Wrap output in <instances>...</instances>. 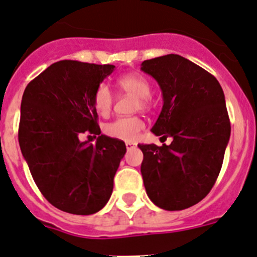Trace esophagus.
I'll return each instance as SVG.
<instances>
[{"label": "esophagus", "mask_w": 257, "mask_h": 257, "mask_svg": "<svg viewBox=\"0 0 257 257\" xmlns=\"http://www.w3.org/2000/svg\"><path fill=\"white\" fill-rule=\"evenodd\" d=\"M125 147H126V149L131 150V149H133V148L137 147V143H134V142H126Z\"/></svg>", "instance_id": "esophagus-1"}]
</instances>
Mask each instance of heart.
Here are the masks:
<instances>
[{"instance_id": "heart-1", "label": "heart", "mask_w": 257, "mask_h": 257, "mask_svg": "<svg viewBox=\"0 0 257 257\" xmlns=\"http://www.w3.org/2000/svg\"><path fill=\"white\" fill-rule=\"evenodd\" d=\"M116 87L121 92L137 97L136 108L145 109L149 105V95L152 93L149 80L139 73H129L116 79ZM93 104L99 115H109L113 107V95L105 84H99L93 95ZM144 123L139 116H120L104 126V132L110 138L123 142H136L143 131Z\"/></svg>"}]
</instances>
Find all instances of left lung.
I'll use <instances>...</instances> for the list:
<instances>
[{"mask_svg": "<svg viewBox=\"0 0 257 257\" xmlns=\"http://www.w3.org/2000/svg\"><path fill=\"white\" fill-rule=\"evenodd\" d=\"M141 69L163 94L152 132L173 138L162 147L138 144L145 190L159 208L188 209L208 195L221 170L231 132L224 92L212 74L179 54L147 59Z\"/></svg>", "mask_w": 257, "mask_h": 257, "instance_id": "obj_1", "label": "left lung"}]
</instances>
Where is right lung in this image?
Masks as SVG:
<instances>
[{
  "label": "right lung",
  "instance_id": "obj_1",
  "mask_svg": "<svg viewBox=\"0 0 257 257\" xmlns=\"http://www.w3.org/2000/svg\"><path fill=\"white\" fill-rule=\"evenodd\" d=\"M112 64L59 61L26 87L18 142L36 185L57 209L90 215L104 208L126 152L124 142L100 134L93 95ZM88 131L95 145L80 142Z\"/></svg>",
  "mask_w": 257,
  "mask_h": 257
}]
</instances>
